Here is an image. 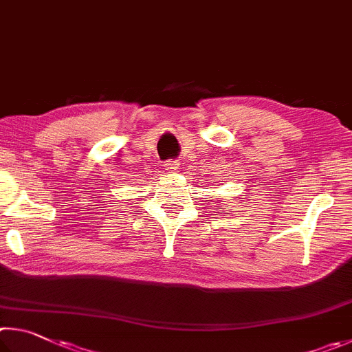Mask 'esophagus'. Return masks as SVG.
I'll return each mask as SVG.
<instances>
[{"instance_id":"34e87169","label":"esophagus","mask_w":352,"mask_h":352,"mask_svg":"<svg viewBox=\"0 0 352 352\" xmlns=\"http://www.w3.org/2000/svg\"><path fill=\"white\" fill-rule=\"evenodd\" d=\"M164 166H165V170H168V171H176L177 168H179V162H177L176 159H168V160H165Z\"/></svg>"}]
</instances>
